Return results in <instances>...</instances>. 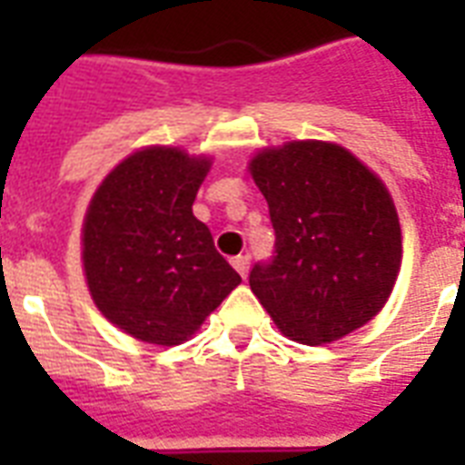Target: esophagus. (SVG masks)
<instances>
[{"mask_svg":"<svg viewBox=\"0 0 465 465\" xmlns=\"http://www.w3.org/2000/svg\"><path fill=\"white\" fill-rule=\"evenodd\" d=\"M232 265H233V270H236V272H239L241 277L248 275V255H239V258H233Z\"/></svg>","mask_w":465,"mask_h":465,"instance_id":"34e87169","label":"esophagus"}]
</instances>
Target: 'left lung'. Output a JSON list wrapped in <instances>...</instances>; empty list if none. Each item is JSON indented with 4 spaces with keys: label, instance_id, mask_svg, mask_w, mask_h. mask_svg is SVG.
<instances>
[{
    "label": "left lung",
    "instance_id": "1",
    "mask_svg": "<svg viewBox=\"0 0 465 465\" xmlns=\"http://www.w3.org/2000/svg\"><path fill=\"white\" fill-rule=\"evenodd\" d=\"M248 173L268 200L277 253L248 282L280 332L325 345L367 325L389 302L403 261L386 183L323 140L262 147Z\"/></svg>",
    "mask_w": 465,
    "mask_h": 465
}]
</instances>
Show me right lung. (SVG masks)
<instances>
[{
    "label": "right lung",
    "instance_id": "right-lung-1",
    "mask_svg": "<svg viewBox=\"0 0 465 465\" xmlns=\"http://www.w3.org/2000/svg\"><path fill=\"white\" fill-rule=\"evenodd\" d=\"M210 154L152 144L98 183L82 224V268L96 309L127 335L173 347L241 284L193 203Z\"/></svg>",
    "mask_w": 465,
    "mask_h": 465
}]
</instances>
